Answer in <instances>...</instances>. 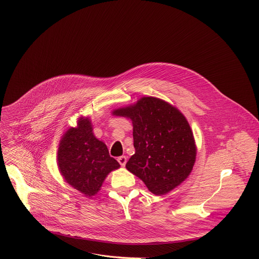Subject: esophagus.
Returning a JSON list of instances; mask_svg holds the SVG:
<instances>
[{
	"label": "esophagus",
	"instance_id": "1",
	"mask_svg": "<svg viewBox=\"0 0 259 259\" xmlns=\"http://www.w3.org/2000/svg\"><path fill=\"white\" fill-rule=\"evenodd\" d=\"M117 161L119 162V165L121 167H124L126 165V162H127V157L126 156H119V157H117Z\"/></svg>",
	"mask_w": 259,
	"mask_h": 259
}]
</instances>
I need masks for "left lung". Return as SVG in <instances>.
<instances>
[{
    "label": "left lung",
    "mask_w": 259,
    "mask_h": 259,
    "mask_svg": "<svg viewBox=\"0 0 259 259\" xmlns=\"http://www.w3.org/2000/svg\"><path fill=\"white\" fill-rule=\"evenodd\" d=\"M113 113L132 120L135 152L126 168L149 191L166 194L188 178L195 162L196 147L191 128L178 109L149 97Z\"/></svg>",
    "instance_id": "obj_1"
}]
</instances>
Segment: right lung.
<instances>
[{
	"mask_svg": "<svg viewBox=\"0 0 259 259\" xmlns=\"http://www.w3.org/2000/svg\"><path fill=\"white\" fill-rule=\"evenodd\" d=\"M58 165L65 181L89 197L101 190L109 172L119 168L118 162L109 155L107 146L93 135L88 118H80L76 128L64 134Z\"/></svg>",
	"mask_w": 259,
	"mask_h": 259,
	"instance_id": "obj_1",
	"label": "right lung"
}]
</instances>
